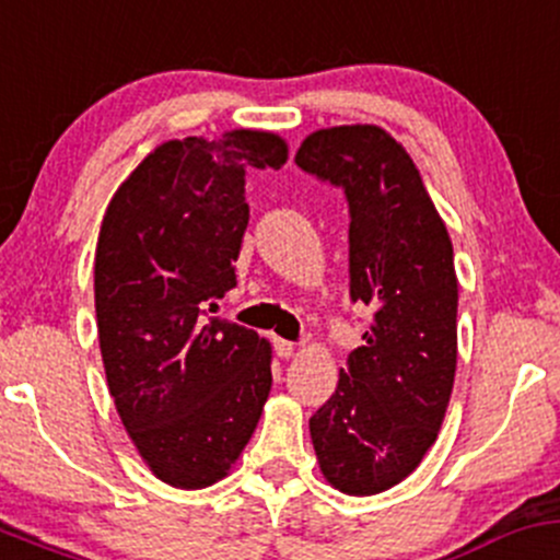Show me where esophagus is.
<instances>
[{
    "mask_svg": "<svg viewBox=\"0 0 560 560\" xmlns=\"http://www.w3.org/2000/svg\"><path fill=\"white\" fill-rule=\"evenodd\" d=\"M275 352H278L280 358H291V354L296 352V345H293V341H285V339H275Z\"/></svg>",
    "mask_w": 560,
    "mask_h": 560,
    "instance_id": "34e87169",
    "label": "esophagus"
}]
</instances>
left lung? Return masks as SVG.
I'll use <instances>...</instances> for the list:
<instances>
[{
  "mask_svg": "<svg viewBox=\"0 0 560 560\" xmlns=\"http://www.w3.org/2000/svg\"><path fill=\"white\" fill-rule=\"evenodd\" d=\"M296 165L350 202V296L374 326L310 419L323 478L341 494L393 489L438 441L456 374L454 248L402 143L378 125L310 133Z\"/></svg>",
  "mask_w": 560,
  "mask_h": 560,
  "instance_id": "obj_1",
  "label": "left lung"
}]
</instances>
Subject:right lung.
<instances>
[{
	"label": "right lung",
	"mask_w": 560,
	"mask_h": 560,
	"mask_svg": "<svg viewBox=\"0 0 560 560\" xmlns=\"http://www.w3.org/2000/svg\"><path fill=\"white\" fill-rule=\"evenodd\" d=\"M285 138H173L119 184L95 245L106 384L143 465L206 489L232 472L272 389V345L219 320L248 226L245 171L282 167Z\"/></svg>",
	"instance_id": "add662e5"
}]
</instances>
